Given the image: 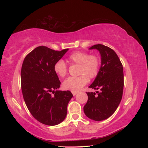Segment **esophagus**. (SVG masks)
<instances>
[{
	"instance_id": "1",
	"label": "esophagus",
	"mask_w": 148,
	"mask_h": 148,
	"mask_svg": "<svg viewBox=\"0 0 148 148\" xmlns=\"http://www.w3.org/2000/svg\"><path fill=\"white\" fill-rule=\"evenodd\" d=\"M72 95H74V96H75V95H77V91H72Z\"/></svg>"
}]
</instances>
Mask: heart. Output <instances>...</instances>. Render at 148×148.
<instances>
[{
	"label": "heart",
	"mask_w": 148,
	"mask_h": 148,
	"mask_svg": "<svg viewBox=\"0 0 148 148\" xmlns=\"http://www.w3.org/2000/svg\"><path fill=\"white\" fill-rule=\"evenodd\" d=\"M71 65H77V77H69L62 83V87L65 90L77 91L86 85L89 79H93L98 75L101 60L96 55H89L84 51H76L72 53L67 59ZM53 71L60 77H64L67 74V66L62 60H59L54 64Z\"/></svg>",
	"instance_id": "b5f03b06"
}]
</instances>
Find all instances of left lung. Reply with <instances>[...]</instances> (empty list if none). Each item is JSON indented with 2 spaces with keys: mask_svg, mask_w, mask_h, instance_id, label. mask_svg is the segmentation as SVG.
I'll list each match as a JSON object with an SVG mask.
<instances>
[{
  "mask_svg": "<svg viewBox=\"0 0 148 148\" xmlns=\"http://www.w3.org/2000/svg\"><path fill=\"white\" fill-rule=\"evenodd\" d=\"M94 49L101 54V66L89 87L99 91L87 92L88 100L84 111L89 119L99 121L108 118L118 107L123 91L124 76L123 65L113 49L102 44L94 45L89 48Z\"/></svg>",
  "mask_w": 148,
  "mask_h": 148,
  "instance_id": "1",
  "label": "left lung"
}]
</instances>
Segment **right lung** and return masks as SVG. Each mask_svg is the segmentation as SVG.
Segmentation results:
<instances>
[{"instance_id": "right-lung-1", "label": "right lung", "mask_w": 148, "mask_h": 148, "mask_svg": "<svg viewBox=\"0 0 148 148\" xmlns=\"http://www.w3.org/2000/svg\"><path fill=\"white\" fill-rule=\"evenodd\" d=\"M68 50L56 51L38 46L27 55L22 64L21 90L25 102L32 116L44 125L53 126L63 121L73 97L70 91L57 90L61 82L53 71L55 63Z\"/></svg>"}]
</instances>
